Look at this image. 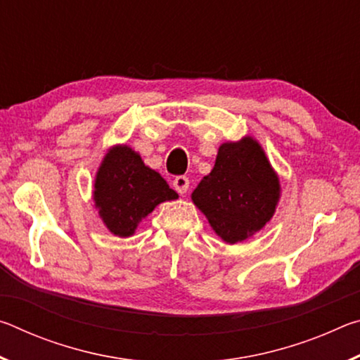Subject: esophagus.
<instances>
[{"instance_id":"esophagus-1","label":"esophagus","mask_w":360,"mask_h":360,"mask_svg":"<svg viewBox=\"0 0 360 360\" xmlns=\"http://www.w3.org/2000/svg\"><path fill=\"white\" fill-rule=\"evenodd\" d=\"M173 187H174L176 192L184 195L187 192V188H188V178H187V176H178V178H174Z\"/></svg>"}]
</instances>
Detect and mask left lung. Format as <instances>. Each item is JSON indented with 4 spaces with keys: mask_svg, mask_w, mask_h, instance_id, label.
Wrapping results in <instances>:
<instances>
[{
    "mask_svg": "<svg viewBox=\"0 0 360 360\" xmlns=\"http://www.w3.org/2000/svg\"><path fill=\"white\" fill-rule=\"evenodd\" d=\"M281 184L257 139L219 146L214 168L192 192V202L229 245L251 238L271 221Z\"/></svg>",
    "mask_w": 360,
    "mask_h": 360,
    "instance_id": "obj_1",
    "label": "left lung"
}]
</instances>
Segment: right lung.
Instances as JSON below:
<instances>
[{
	"instance_id": "obj_1",
	"label": "right lung",
	"mask_w": 360,
	"mask_h": 360,
	"mask_svg": "<svg viewBox=\"0 0 360 360\" xmlns=\"http://www.w3.org/2000/svg\"><path fill=\"white\" fill-rule=\"evenodd\" d=\"M92 195L103 224L120 238L135 233L138 224L155 206L179 197L127 144H115L108 149L95 174Z\"/></svg>"
}]
</instances>
